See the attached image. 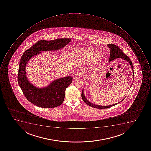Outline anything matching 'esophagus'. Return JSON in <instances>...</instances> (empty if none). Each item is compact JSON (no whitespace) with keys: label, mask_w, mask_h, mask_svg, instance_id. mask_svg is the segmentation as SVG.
<instances>
[{"label":"esophagus","mask_w":151,"mask_h":151,"mask_svg":"<svg viewBox=\"0 0 151 151\" xmlns=\"http://www.w3.org/2000/svg\"><path fill=\"white\" fill-rule=\"evenodd\" d=\"M82 76H83V75H82V73H76V74L75 75V76H74V79H76L80 78V77H82Z\"/></svg>","instance_id":"esophagus-1"}]
</instances>
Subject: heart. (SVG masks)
<instances>
[{
    "mask_svg": "<svg viewBox=\"0 0 151 151\" xmlns=\"http://www.w3.org/2000/svg\"><path fill=\"white\" fill-rule=\"evenodd\" d=\"M94 53V51L93 50L89 49L82 50L76 53V58L83 61L89 60L91 58L93 61L98 62L101 59L102 57L101 54L100 53Z\"/></svg>",
    "mask_w": 151,
    "mask_h": 151,
    "instance_id": "obj_1",
    "label": "heart"
}]
</instances>
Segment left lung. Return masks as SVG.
I'll use <instances>...</instances> for the list:
<instances>
[{
    "mask_svg": "<svg viewBox=\"0 0 151 151\" xmlns=\"http://www.w3.org/2000/svg\"><path fill=\"white\" fill-rule=\"evenodd\" d=\"M108 46L109 47V49H111V53H110V56H109V62L113 60L116 58H121L125 60L127 62H128V63H129L131 67L132 68V71H133V76H134L133 64H132V61H131L129 58L128 57V56L125 55V54L123 52L120 50V48H119L118 46H116V45L113 44H108ZM81 96H82V99L83 100V101L87 104L89 106H91V107H93L95 108L99 109L109 108H111V107L115 106L117 104H119V102L122 101L123 100H124V99H123L120 102H118V103L114 104L111 105L109 106H100V105H95L94 104H92L91 102H89L84 96V93H83V90L82 91Z\"/></svg>",
    "mask_w": 151,
    "mask_h": 151,
    "instance_id": "8db88e82",
    "label": "left lung"
}]
</instances>
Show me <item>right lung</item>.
<instances>
[{"mask_svg": "<svg viewBox=\"0 0 151 151\" xmlns=\"http://www.w3.org/2000/svg\"><path fill=\"white\" fill-rule=\"evenodd\" d=\"M71 39L60 38L53 40H41L26 50L19 63L18 82L23 93L28 101L38 107L53 108L60 105L65 98V89L72 83L71 76L55 80L44 88H38L30 83L26 76V64L32 57L41 51L56 50L64 47Z\"/></svg>", "mask_w": 151, "mask_h": 151, "instance_id": "1", "label": "right lung"}]
</instances>
